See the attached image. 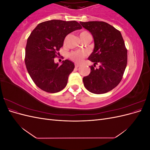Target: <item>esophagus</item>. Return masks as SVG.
I'll list each match as a JSON object with an SVG mask.
<instances>
[{"instance_id": "obj_1", "label": "esophagus", "mask_w": 150, "mask_h": 150, "mask_svg": "<svg viewBox=\"0 0 150 150\" xmlns=\"http://www.w3.org/2000/svg\"><path fill=\"white\" fill-rule=\"evenodd\" d=\"M79 67V64H75V67H76V68H78Z\"/></svg>"}]
</instances>
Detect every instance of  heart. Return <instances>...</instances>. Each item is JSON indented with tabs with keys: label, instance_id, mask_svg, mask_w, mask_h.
Returning <instances> with one entry per match:
<instances>
[{
	"label": "heart",
	"instance_id": "b5f03b06",
	"mask_svg": "<svg viewBox=\"0 0 150 150\" xmlns=\"http://www.w3.org/2000/svg\"><path fill=\"white\" fill-rule=\"evenodd\" d=\"M87 37H91L90 34L86 30H83L81 31L79 34V38L81 40L83 39L87 38ZM86 54L84 52L82 51H74L72 52L69 54V57L70 59H71L72 61H74L77 63H79L83 61V59L84 58Z\"/></svg>",
	"mask_w": 150,
	"mask_h": 150
}]
</instances>
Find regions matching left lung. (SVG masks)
Returning <instances> with one entry per match:
<instances>
[{
	"instance_id": "obj_1",
	"label": "left lung",
	"mask_w": 150,
	"mask_h": 150,
	"mask_svg": "<svg viewBox=\"0 0 150 150\" xmlns=\"http://www.w3.org/2000/svg\"><path fill=\"white\" fill-rule=\"evenodd\" d=\"M91 33L93 52L88 59L94 62L90 74L83 78L89 92L100 94L110 91L119 84L127 65V49L120 31L103 21L80 22ZM96 64L100 66L95 67Z\"/></svg>"
}]
</instances>
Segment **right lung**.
Masks as SVG:
<instances>
[{
	"label": "right lung",
	"instance_id": "right-lung-1",
	"mask_svg": "<svg viewBox=\"0 0 150 150\" xmlns=\"http://www.w3.org/2000/svg\"><path fill=\"white\" fill-rule=\"evenodd\" d=\"M82 27L75 21L51 20L39 24L32 31L25 47V64L31 79L44 91H61L67 83L74 69V63L62 61L61 66L54 62L57 52L63 46L66 36Z\"/></svg>",
	"mask_w": 150,
	"mask_h": 150
}]
</instances>
